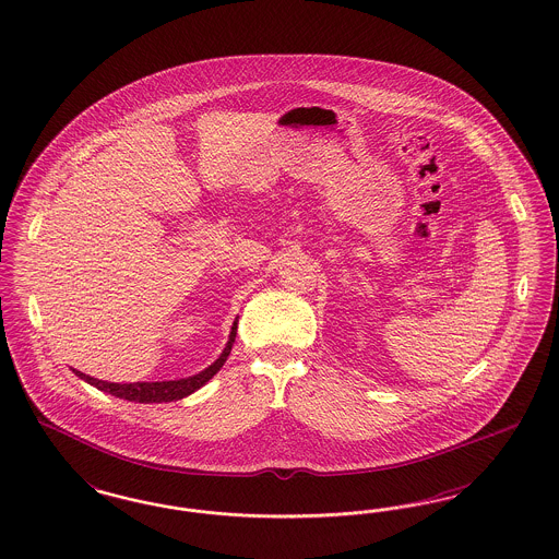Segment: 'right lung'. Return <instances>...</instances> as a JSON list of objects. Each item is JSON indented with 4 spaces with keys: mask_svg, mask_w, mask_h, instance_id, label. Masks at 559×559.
Segmentation results:
<instances>
[{
    "mask_svg": "<svg viewBox=\"0 0 559 559\" xmlns=\"http://www.w3.org/2000/svg\"><path fill=\"white\" fill-rule=\"evenodd\" d=\"M236 321L233 324V331H230V340L226 343L222 356L217 358L210 368H205L203 372H199L195 377H189V379L180 380H166V382H133V384H119V382H105V380L92 379L86 377L84 372H78L75 374L86 382L94 384L98 391H105L108 395L119 396V399H127V401H138V403H168V401H179L182 396L191 395L195 393L198 389H201L207 380L212 379L216 374L217 370L224 366L226 358L230 356V349H233V343L236 337Z\"/></svg>",
    "mask_w": 559,
    "mask_h": 559,
    "instance_id": "1",
    "label": "right lung"
}]
</instances>
